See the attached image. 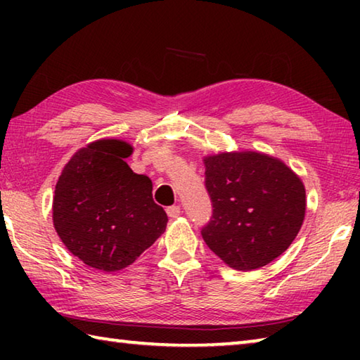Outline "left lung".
<instances>
[{
    "instance_id": "left-lung-1",
    "label": "left lung",
    "mask_w": 360,
    "mask_h": 360,
    "mask_svg": "<svg viewBox=\"0 0 360 360\" xmlns=\"http://www.w3.org/2000/svg\"><path fill=\"white\" fill-rule=\"evenodd\" d=\"M131 152L120 139L95 141L71 157L56 186L52 217L60 240L103 271L131 265L167 229L152 181L127 165Z\"/></svg>"
}]
</instances>
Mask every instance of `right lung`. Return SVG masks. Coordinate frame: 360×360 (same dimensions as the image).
<instances>
[{
  "label": "right lung",
  "instance_id": "1",
  "mask_svg": "<svg viewBox=\"0 0 360 360\" xmlns=\"http://www.w3.org/2000/svg\"><path fill=\"white\" fill-rule=\"evenodd\" d=\"M205 167L212 214L202 236L211 251L235 270H255L279 257L304 219L300 178L257 152L210 155Z\"/></svg>",
  "mask_w": 360,
  "mask_h": 360
}]
</instances>
